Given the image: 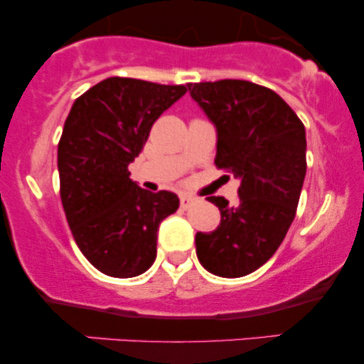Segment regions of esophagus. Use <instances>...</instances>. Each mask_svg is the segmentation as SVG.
<instances>
[{
	"label": "esophagus",
	"mask_w": 364,
	"mask_h": 364,
	"mask_svg": "<svg viewBox=\"0 0 364 364\" xmlns=\"http://www.w3.org/2000/svg\"><path fill=\"white\" fill-rule=\"evenodd\" d=\"M193 196L191 195H186V193H183L181 196H179V202H181V207L183 208H188L191 205V203H193Z\"/></svg>",
	"instance_id": "esophagus-1"
}]
</instances>
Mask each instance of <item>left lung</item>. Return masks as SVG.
<instances>
[{"mask_svg": "<svg viewBox=\"0 0 364 364\" xmlns=\"http://www.w3.org/2000/svg\"><path fill=\"white\" fill-rule=\"evenodd\" d=\"M188 90L215 127V166L241 183L235 205L208 196L220 224L196 232V257L208 272L243 277L277 252L294 220L306 176V132L281 95L253 82L188 83Z\"/></svg>", "mask_w": 364, "mask_h": 364, "instance_id": "left-lung-1", "label": "left lung"}]
</instances>
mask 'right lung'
<instances>
[{
    "instance_id": "add662e5",
    "label": "right lung",
    "mask_w": 364,
    "mask_h": 364,
    "mask_svg": "<svg viewBox=\"0 0 364 364\" xmlns=\"http://www.w3.org/2000/svg\"><path fill=\"white\" fill-rule=\"evenodd\" d=\"M185 94V85L111 77L70 109L58 145L61 202L78 248L102 274L136 277L156 260L159 225L179 198L140 188L128 164L159 116Z\"/></svg>"
}]
</instances>
